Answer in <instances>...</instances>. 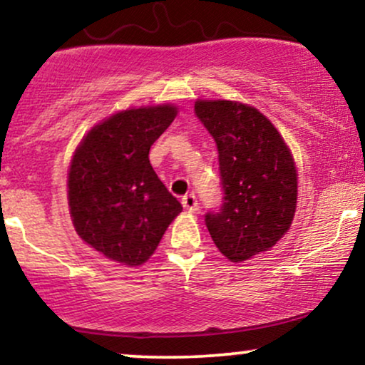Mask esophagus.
<instances>
[{"label": "esophagus", "instance_id": "34e87169", "mask_svg": "<svg viewBox=\"0 0 365 365\" xmlns=\"http://www.w3.org/2000/svg\"><path fill=\"white\" fill-rule=\"evenodd\" d=\"M182 204H183V207H185L187 211H190V212H195L197 209H199V202H197L195 194L183 195L182 197Z\"/></svg>", "mask_w": 365, "mask_h": 365}]
</instances>
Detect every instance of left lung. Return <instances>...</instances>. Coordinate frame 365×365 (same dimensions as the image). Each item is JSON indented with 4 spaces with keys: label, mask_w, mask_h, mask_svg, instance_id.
<instances>
[{
    "label": "left lung",
    "mask_w": 365,
    "mask_h": 365,
    "mask_svg": "<svg viewBox=\"0 0 365 365\" xmlns=\"http://www.w3.org/2000/svg\"><path fill=\"white\" fill-rule=\"evenodd\" d=\"M195 115L216 142L223 200L206 215L220 252L242 262L269 250L290 228L297 170L283 137L262 113L235 101H197Z\"/></svg>",
    "instance_id": "8db88e82"
}]
</instances>
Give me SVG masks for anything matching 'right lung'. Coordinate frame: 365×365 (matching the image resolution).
I'll list each match as a JSON object with an SVG mask.
<instances>
[{
  "instance_id": "obj_1",
  "label": "right lung",
  "mask_w": 365,
  "mask_h": 365,
  "mask_svg": "<svg viewBox=\"0 0 365 365\" xmlns=\"http://www.w3.org/2000/svg\"><path fill=\"white\" fill-rule=\"evenodd\" d=\"M177 108L120 111L83 137L68 173V206L78 237L125 266H140L182 204L149 163V149L170 127Z\"/></svg>"
}]
</instances>
